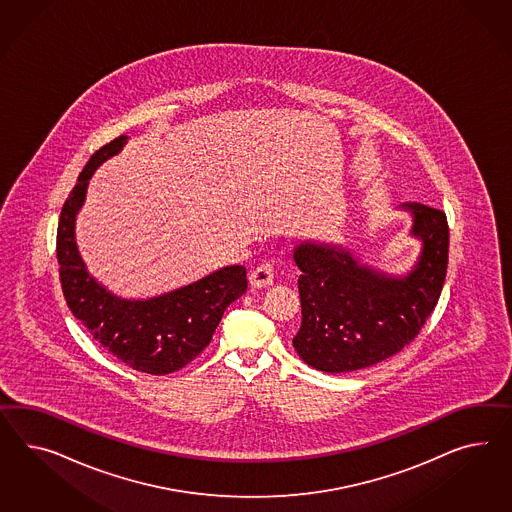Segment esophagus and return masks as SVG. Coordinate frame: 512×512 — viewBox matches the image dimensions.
<instances>
[{"mask_svg": "<svg viewBox=\"0 0 512 512\" xmlns=\"http://www.w3.org/2000/svg\"><path fill=\"white\" fill-rule=\"evenodd\" d=\"M274 283V266L270 263L257 266L251 274H249V285L255 289H264L270 287Z\"/></svg>", "mask_w": 512, "mask_h": 512, "instance_id": "esophagus-1", "label": "esophagus"}]
</instances>
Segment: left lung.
I'll return each instance as SVG.
<instances>
[{"mask_svg": "<svg viewBox=\"0 0 512 512\" xmlns=\"http://www.w3.org/2000/svg\"><path fill=\"white\" fill-rule=\"evenodd\" d=\"M401 210L412 216L410 236L421 242L404 276L361 263L341 244H296L302 326L292 345L307 365L335 374L387 360L414 339L438 304L449 253L447 218L421 203Z\"/></svg>", "mask_w": 512, "mask_h": 512, "instance_id": "1", "label": "left lung"}]
</instances>
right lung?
I'll return each mask as SVG.
<instances>
[{
	"label": "right lung",
	"instance_id": "1",
	"mask_svg": "<svg viewBox=\"0 0 512 512\" xmlns=\"http://www.w3.org/2000/svg\"><path fill=\"white\" fill-rule=\"evenodd\" d=\"M119 136L98 149L83 167L65 201L57 227V263L72 315L111 356L139 373H175L207 348L223 311L248 289L246 268L223 266L175 291L130 300L108 291L89 274L76 246V216L93 173L123 151Z\"/></svg>",
	"mask_w": 512,
	"mask_h": 512
}]
</instances>
